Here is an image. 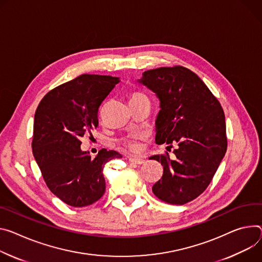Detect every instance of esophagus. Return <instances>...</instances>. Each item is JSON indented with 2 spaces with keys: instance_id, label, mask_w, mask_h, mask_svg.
Segmentation results:
<instances>
[{
  "instance_id": "obj_1",
  "label": "esophagus",
  "mask_w": 262,
  "mask_h": 262,
  "mask_svg": "<svg viewBox=\"0 0 262 262\" xmlns=\"http://www.w3.org/2000/svg\"><path fill=\"white\" fill-rule=\"evenodd\" d=\"M128 160L129 162L134 163V164H137V165H142L144 163V160L141 159V158H137V157H134V156H130L128 157Z\"/></svg>"
}]
</instances>
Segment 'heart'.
I'll list each match as a JSON object with an SVG mask.
<instances>
[{
  "label": "heart",
  "instance_id": "obj_1",
  "mask_svg": "<svg viewBox=\"0 0 262 262\" xmlns=\"http://www.w3.org/2000/svg\"><path fill=\"white\" fill-rule=\"evenodd\" d=\"M142 98H147L146 95L140 91V90H134L129 94V102L142 99ZM144 137V134H135L128 137H123L118 141L119 145H120L123 149L129 150V151H138L141 148L139 140Z\"/></svg>",
  "mask_w": 262,
  "mask_h": 262
}]
</instances>
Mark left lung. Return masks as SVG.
<instances>
[{
    "label": "left lung",
    "instance_id": "1",
    "mask_svg": "<svg viewBox=\"0 0 262 262\" xmlns=\"http://www.w3.org/2000/svg\"><path fill=\"white\" fill-rule=\"evenodd\" d=\"M139 81L160 99L156 142L177 144L173 160L167 151L150 158L163 166L152 192L171 205L191 202L207 189L227 151L224 110L204 81L182 66L145 71Z\"/></svg>",
    "mask_w": 262,
    "mask_h": 262
}]
</instances>
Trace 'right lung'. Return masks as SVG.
<instances>
[{
    "label": "right lung",
    "mask_w": 262,
    "mask_h": 262,
    "mask_svg": "<svg viewBox=\"0 0 262 262\" xmlns=\"http://www.w3.org/2000/svg\"><path fill=\"white\" fill-rule=\"evenodd\" d=\"M119 82L118 77L82 74L47 93L36 108L33 156L51 192L69 206L84 207L101 199L104 165L122 157L103 148L93 159L80 149L81 138H93L99 108Z\"/></svg>",
    "instance_id": "right-lung-1"
}]
</instances>
